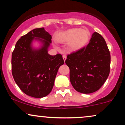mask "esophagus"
I'll list each match as a JSON object with an SVG mask.
<instances>
[{
  "instance_id": "34e87169",
  "label": "esophagus",
  "mask_w": 125,
  "mask_h": 125,
  "mask_svg": "<svg viewBox=\"0 0 125 125\" xmlns=\"http://www.w3.org/2000/svg\"><path fill=\"white\" fill-rule=\"evenodd\" d=\"M63 60H64V61L65 62V61H66V56L65 55H63Z\"/></svg>"
}]
</instances>
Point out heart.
Instances as JSON below:
<instances>
[{
	"label": "heart",
	"mask_w": 125,
	"mask_h": 125,
	"mask_svg": "<svg viewBox=\"0 0 125 125\" xmlns=\"http://www.w3.org/2000/svg\"><path fill=\"white\" fill-rule=\"evenodd\" d=\"M90 31L85 28H70L58 33L56 40L60 43H67L70 51H77L86 45L90 38Z\"/></svg>",
	"instance_id": "obj_1"
}]
</instances>
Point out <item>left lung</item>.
Segmentation results:
<instances>
[{"instance_id": "obj_1", "label": "left lung", "mask_w": 125, "mask_h": 125, "mask_svg": "<svg viewBox=\"0 0 125 125\" xmlns=\"http://www.w3.org/2000/svg\"><path fill=\"white\" fill-rule=\"evenodd\" d=\"M70 80L78 92L90 94L101 87L110 72L111 55L105 41L94 32L86 46L67 56Z\"/></svg>"}]
</instances>
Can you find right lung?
<instances>
[{
    "mask_svg": "<svg viewBox=\"0 0 125 125\" xmlns=\"http://www.w3.org/2000/svg\"><path fill=\"white\" fill-rule=\"evenodd\" d=\"M51 39L52 36L44 28H35L18 40L12 53L11 70L15 82L22 92L31 97L48 95L59 68L64 63L61 54H48ZM34 40L40 42L42 46L33 47Z\"/></svg>",
    "mask_w": 125,
    "mask_h": 125,
    "instance_id": "right-lung-1",
    "label": "right lung"
}]
</instances>
